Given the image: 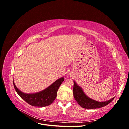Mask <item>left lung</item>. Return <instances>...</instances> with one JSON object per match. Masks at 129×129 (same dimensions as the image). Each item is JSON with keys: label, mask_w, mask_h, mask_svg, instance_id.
Here are the masks:
<instances>
[{"label": "left lung", "mask_w": 129, "mask_h": 129, "mask_svg": "<svg viewBox=\"0 0 129 129\" xmlns=\"http://www.w3.org/2000/svg\"><path fill=\"white\" fill-rule=\"evenodd\" d=\"M73 94L74 99L77 101V102L79 104L81 107L85 109H96L102 108L110 103L114 99V97L110 100L102 102L93 100L85 95L82 89L79 85H77L75 81H74Z\"/></svg>", "instance_id": "obj_1"}]
</instances>
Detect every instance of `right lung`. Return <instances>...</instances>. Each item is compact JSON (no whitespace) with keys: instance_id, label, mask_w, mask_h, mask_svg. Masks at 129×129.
Instances as JSON below:
<instances>
[{"instance_id":"add662e5","label":"right lung","mask_w":129,"mask_h":129,"mask_svg":"<svg viewBox=\"0 0 129 129\" xmlns=\"http://www.w3.org/2000/svg\"><path fill=\"white\" fill-rule=\"evenodd\" d=\"M64 78L61 77L50 85L49 87L39 92L27 94L21 92L16 87L13 82L14 87L18 94L25 102L34 107H46L51 104L56 99L57 91L60 85L64 81Z\"/></svg>"}]
</instances>
